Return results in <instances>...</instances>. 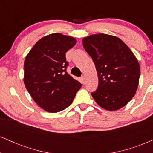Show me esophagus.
<instances>
[{"instance_id": "esophagus-1", "label": "esophagus", "mask_w": 153, "mask_h": 153, "mask_svg": "<svg viewBox=\"0 0 153 153\" xmlns=\"http://www.w3.org/2000/svg\"><path fill=\"white\" fill-rule=\"evenodd\" d=\"M81 82L82 84L85 83V76H82L81 77Z\"/></svg>"}]
</instances>
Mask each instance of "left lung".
Wrapping results in <instances>:
<instances>
[{
	"label": "left lung",
	"instance_id": "1",
	"mask_svg": "<svg viewBox=\"0 0 153 153\" xmlns=\"http://www.w3.org/2000/svg\"><path fill=\"white\" fill-rule=\"evenodd\" d=\"M82 45L92 57L99 78V85L91 93L104 109L122 108L136 94L140 68L136 57L117 36L93 34L82 39Z\"/></svg>",
	"mask_w": 153,
	"mask_h": 153
}]
</instances>
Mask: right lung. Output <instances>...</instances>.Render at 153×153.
I'll use <instances>...</instances> for the list:
<instances>
[{
    "mask_svg": "<svg viewBox=\"0 0 153 153\" xmlns=\"http://www.w3.org/2000/svg\"><path fill=\"white\" fill-rule=\"evenodd\" d=\"M76 42L72 36L52 34L39 40L26 55L24 65L26 88L46 111L64 110L73 103L82 86L66 72L65 53Z\"/></svg>",
    "mask_w": 153,
    "mask_h": 153,
    "instance_id": "right-lung-1",
    "label": "right lung"
}]
</instances>
